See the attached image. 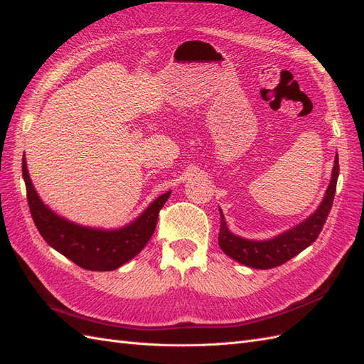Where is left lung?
Here are the masks:
<instances>
[{
  "label": "left lung",
  "mask_w": 364,
  "mask_h": 364,
  "mask_svg": "<svg viewBox=\"0 0 364 364\" xmlns=\"http://www.w3.org/2000/svg\"><path fill=\"white\" fill-rule=\"evenodd\" d=\"M338 155L334 159V168L328 189L325 192L323 201L318 204L317 209L311 213L306 220L297 225L288 228V230L276 235L274 237L264 241L245 240L228 230L223 210L220 209L221 227L218 235V244L221 250L235 259L236 262L257 269H268L285 264L289 259L304 252L306 247L313 244L320 235L326 218L331 212L332 201H334L336 186L338 178Z\"/></svg>",
  "instance_id": "8db88e82"
}]
</instances>
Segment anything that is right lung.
Segmentation results:
<instances>
[{
	"mask_svg": "<svg viewBox=\"0 0 364 364\" xmlns=\"http://www.w3.org/2000/svg\"><path fill=\"white\" fill-rule=\"evenodd\" d=\"M23 178L30 212L44 241L71 262L91 272H112L137 256L151 240L159 212L171 196V191H168L155 198L129 224L108 230L68 221L44 204L30 180L26 155L23 157Z\"/></svg>",
	"mask_w": 364,
	"mask_h": 364,
	"instance_id": "add662e5",
	"label": "right lung"
}]
</instances>
